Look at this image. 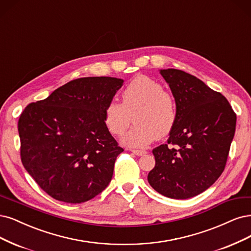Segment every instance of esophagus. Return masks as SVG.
Listing matches in <instances>:
<instances>
[{"mask_svg":"<svg viewBox=\"0 0 251 251\" xmlns=\"http://www.w3.org/2000/svg\"><path fill=\"white\" fill-rule=\"evenodd\" d=\"M132 152L135 153L136 155H139V157H141V155H144L146 153L145 151H140V150H133Z\"/></svg>","mask_w":251,"mask_h":251,"instance_id":"esophagus-1","label":"esophagus"}]
</instances>
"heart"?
<instances>
[{
    "label": "heart",
    "instance_id": "obj_1",
    "mask_svg": "<svg viewBox=\"0 0 251 251\" xmlns=\"http://www.w3.org/2000/svg\"><path fill=\"white\" fill-rule=\"evenodd\" d=\"M124 145L143 149L158 137L168 135L176 123V102L162 85L146 75H137L122 92V103L111 100L103 109V124L114 136H122Z\"/></svg>",
    "mask_w": 251,
    "mask_h": 251
}]
</instances>
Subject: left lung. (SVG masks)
Instances as JSON below:
<instances>
[{"mask_svg":"<svg viewBox=\"0 0 251 251\" xmlns=\"http://www.w3.org/2000/svg\"><path fill=\"white\" fill-rule=\"evenodd\" d=\"M176 100V123L167 144L152 151L148 176L160 194L187 200L210 188L226 167L237 116L228 100L196 76L176 68L160 70Z\"/></svg>","mask_w":251,"mask_h":251,"instance_id":"obj_1","label":"left lung"}]
</instances>
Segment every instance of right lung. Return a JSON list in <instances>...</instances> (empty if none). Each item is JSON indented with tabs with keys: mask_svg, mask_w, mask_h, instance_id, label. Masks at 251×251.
Masks as SVG:
<instances>
[{
	"mask_svg": "<svg viewBox=\"0 0 251 251\" xmlns=\"http://www.w3.org/2000/svg\"><path fill=\"white\" fill-rule=\"evenodd\" d=\"M123 85L112 76L81 77L21 114L23 165L55 200L81 203L108 187L124 149L103 124V109Z\"/></svg>",
	"mask_w": 251,
	"mask_h": 251,
	"instance_id": "right-lung-1",
	"label": "right lung"
}]
</instances>
